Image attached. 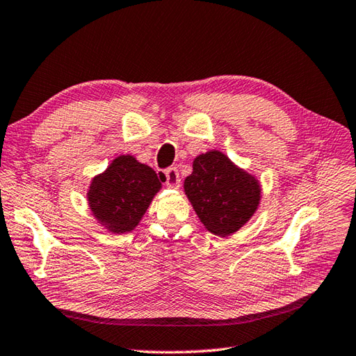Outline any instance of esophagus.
<instances>
[{"mask_svg": "<svg viewBox=\"0 0 356 356\" xmlns=\"http://www.w3.org/2000/svg\"><path fill=\"white\" fill-rule=\"evenodd\" d=\"M163 181L168 188H177L180 185V176L176 167H170L163 171Z\"/></svg>", "mask_w": 356, "mask_h": 356, "instance_id": "34e87169", "label": "esophagus"}]
</instances>
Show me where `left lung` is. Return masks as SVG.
<instances>
[{"label":"left lung","mask_w":356,"mask_h":356,"mask_svg":"<svg viewBox=\"0 0 356 356\" xmlns=\"http://www.w3.org/2000/svg\"><path fill=\"white\" fill-rule=\"evenodd\" d=\"M185 193L206 229L222 238L250 220L260 200L257 180L234 167L221 152L200 154L194 161Z\"/></svg>","instance_id":"obj_1"}]
</instances>
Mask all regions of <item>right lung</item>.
<instances>
[{"mask_svg": "<svg viewBox=\"0 0 356 356\" xmlns=\"http://www.w3.org/2000/svg\"><path fill=\"white\" fill-rule=\"evenodd\" d=\"M161 181L150 167L132 156H118L88 191L91 212L114 233L135 229L147 211Z\"/></svg>", "mask_w": 356, "mask_h": 356, "instance_id": "obj_1", "label": "right lung"}]
</instances>
